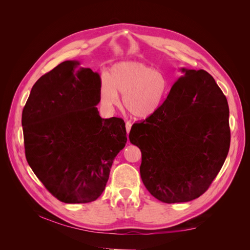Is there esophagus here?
<instances>
[{"instance_id":"34e87169","label":"esophagus","mask_w":250,"mask_h":250,"mask_svg":"<svg viewBox=\"0 0 250 250\" xmlns=\"http://www.w3.org/2000/svg\"><path fill=\"white\" fill-rule=\"evenodd\" d=\"M130 127H132V123H129V122H126V123H125V129H126V133H127V134L129 133V130H130Z\"/></svg>"}]
</instances>
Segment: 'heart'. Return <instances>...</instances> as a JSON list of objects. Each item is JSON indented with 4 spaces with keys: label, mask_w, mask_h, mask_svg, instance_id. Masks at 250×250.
Here are the masks:
<instances>
[{
    "label": "heart",
    "mask_w": 250,
    "mask_h": 250,
    "mask_svg": "<svg viewBox=\"0 0 250 250\" xmlns=\"http://www.w3.org/2000/svg\"><path fill=\"white\" fill-rule=\"evenodd\" d=\"M168 92V80L140 62H122L113 64L101 86L100 97L104 104L117 105L124 94V106L130 115L148 118L158 111Z\"/></svg>",
    "instance_id": "b5f03b06"
}]
</instances>
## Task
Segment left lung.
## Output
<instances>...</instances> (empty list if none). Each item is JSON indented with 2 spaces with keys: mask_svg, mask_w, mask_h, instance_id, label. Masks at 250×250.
I'll return each instance as SVG.
<instances>
[{
  "mask_svg": "<svg viewBox=\"0 0 250 250\" xmlns=\"http://www.w3.org/2000/svg\"><path fill=\"white\" fill-rule=\"evenodd\" d=\"M181 72L158 111L128 136L142 152L143 183L166 204L206 192L230 147L228 103L214 78L204 70Z\"/></svg>",
  "mask_w": 250,
  "mask_h": 250,
  "instance_id": "obj_1",
  "label": "left lung"
}]
</instances>
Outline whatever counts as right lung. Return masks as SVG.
I'll return each mask as SVG.
<instances>
[{"label":"right lung","mask_w":250,"mask_h":250,"mask_svg":"<svg viewBox=\"0 0 250 250\" xmlns=\"http://www.w3.org/2000/svg\"><path fill=\"white\" fill-rule=\"evenodd\" d=\"M79 64L65 61L39 78L22 111L26 159L65 204L99 198L127 140L122 118L99 115V74Z\"/></svg>","instance_id":"obj_1"}]
</instances>
